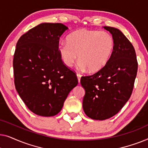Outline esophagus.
<instances>
[{
    "label": "esophagus",
    "mask_w": 148,
    "mask_h": 148,
    "mask_svg": "<svg viewBox=\"0 0 148 148\" xmlns=\"http://www.w3.org/2000/svg\"><path fill=\"white\" fill-rule=\"evenodd\" d=\"M77 77L78 82H79V83L80 82V79H81V77H82V75H81V74L77 73Z\"/></svg>",
    "instance_id": "obj_1"
}]
</instances>
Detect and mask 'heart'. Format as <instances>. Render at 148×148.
<instances>
[{
  "label": "heart",
  "mask_w": 148,
  "mask_h": 148,
  "mask_svg": "<svg viewBox=\"0 0 148 148\" xmlns=\"http://www.w3.org/2000/svg\"><path fill=\"white\" fill-rule=\"evenodd\" d=\"M114 48V40L110 33L86 29L72 32L66 38V42H61L58 46L66 66H73L78 56L79 68H88L90 72L102 69L110 60Z\"/></svg>",
  "instance_id": "obj_1"
}]
</instances>
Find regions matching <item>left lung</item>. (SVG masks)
<instances>
[{
	"label": "left lung",
	"mask_w": 148,
	"mask_h": 148,
	"mask_svg": "<svg viewBox=\"0 0 148 148\" xmlns=\"http://www.w3.org/2000/svg\"><path fill=\"white\" fill-rule=\"evenodd\" d=\"M112 34L114 48L102 69L91 75L83 76L81 84L86 90L83 108L95 120L114 116L130 98L137 76L136 53L130 41L120 30L104 26Z\"/></svg>",
	"instance_id": "8db88e82"
}]
</instances>
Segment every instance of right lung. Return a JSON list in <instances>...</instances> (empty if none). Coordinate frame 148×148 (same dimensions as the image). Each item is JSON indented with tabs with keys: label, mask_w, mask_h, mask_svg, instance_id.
<instances>
[{
	"label": "right lung",
	"mask_w": 148,
	"mask_h": 148,
	"mask_svg": "<svg viewBox=\"0 0 148 148\" xmlns=\"http://www.w3.org/2000/svg\"><path fill=\"white\" fill-rule=\"evenodd\" d=\"M67 29L59 23H41L22 35L16 44V90L27 108L40 116L57 114L78 84L75 73L64 64L58 50L60 37Z\"/></svg>",
	"instance_id": "right-lung-1"
}]
</instances>
